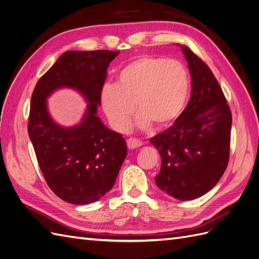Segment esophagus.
<instances>
[{
    "label": "esophagus",
    "mask_w": 259,
    "mask_h": 259,
    "mask_svg": "<svg viewBox=\"0 0 259 259\" xmlns=\"http://www.w3.org/2000/svg\"><path fill=\"white\" fill-rule=\"evenodd\" d=\"M126 144H127V147L130 149H136V148H138V147L143 145V143L140 142V140L136 139V138H128L126 140Z\"/></svg>",
    "instance_id": "esophagus-1"
}]
</instances>
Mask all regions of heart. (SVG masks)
<instances>
[{
    "label": "heart",
    "mask_w": 259,
    "mask_h": 259,
    "mask_svg": "<svg viewBox=\"0 0 259 259\" xmlns=\"http://www.w3.org/2000/svg\"><path fill=\"white\" fill-rule=\"evenodd\" d=\"M190 95V74L178 60L164 57L136 58L117 74L116 84H107L100 100L115 131H125L136 104L137 123L148 128H167L182 115Z\"/></svg>",
    "instance_id": "obj_1"
}]
</instances>
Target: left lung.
Listing matches in <instances>:
<instances>
[{
  "mask_svg": "<svg viewBox=\"0 0 259 259\" xmlns=\"http://www.w3.org/2000/svg\"><path fill=\"white\" fill-rule=\"evenodd\" d=\"M191 74V97L169 128L150 143L161 155L154 179L162 191L187 201L208 192L228 165L232 116L213 72L187 46H182Z\"/></svg>",
  "mask_w": 259,
  "mask_h": 259,
  "instance_id": "8db88e82",
  "label": "left lung"
}]
</instances>
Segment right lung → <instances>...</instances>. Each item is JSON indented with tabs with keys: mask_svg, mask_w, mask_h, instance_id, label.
Masks as SVG:
<instances>
[{
	"mask_svg": "<svg viewBox=\"0 0 259 259\" xmlns=\"http://www.w3.org/2000/svg\"><path fill=\"white\" fill-rule=\"evenodd\" d=\"M119 51H68L37 81L28 122L42 174L53 192L71 204L98 201L113 187L127 153L121 134L97 116L109 64ZM79 91L88 103L81 122L60 127L47 110L46 99L59 88Z\"/></svg>",
	"mask_w": 259,
	"mask_h": 259,
	"instance_id": "obj_1",
	"label": "right lung"
}]
</instances>
